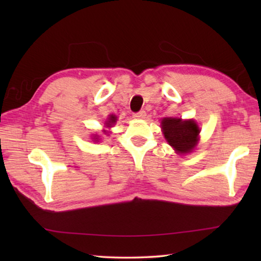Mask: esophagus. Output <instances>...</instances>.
Returning a JSON list of instances; mask_svg holds the SVG:
<instances>
[{
    "label": "esophagus",
    "mask_w": 261,
    "mask_h": 261,
    "mask_svg": "<svg viewBox=\"0 0 261 261\" xmlns=\"http://www.w3.org/2000/svg\"><path fill=\"white\" fill-rule=\"evenodd\" d=\"M145 116H146V112H145V110H140V112L134 114L135 118H144Z\"/></svg>",
    "instance_id": "1"
}]
</instances>
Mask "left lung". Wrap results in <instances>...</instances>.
I'll list each match as a JSON object with an SVG mask.
<instances>
[{
  "label": "left lung",
  "mask_w": 261,
  "mask_h": 261,
  "mask_svg": "<svg viewBox=\"0 0 261 261\" xmlns=\"http://www.w3.org/2000/svg\"><path fill=\"white\" fill-rule=\"evenodd\" d=\"M161 124L165 138L179 154L191 152L196 146L200 130L194 121L163 118Z\"/></svg>",
  "instance_id": "8db88e82"
}]
</instances>
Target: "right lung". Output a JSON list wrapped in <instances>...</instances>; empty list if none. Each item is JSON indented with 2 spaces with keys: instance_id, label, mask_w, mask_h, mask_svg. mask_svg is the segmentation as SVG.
Listing matches in <instances>:
<instances>
[{
  "instance_id": "right-lung-1",
  "label": "right lung",
  "mask_w": 261,
  "mask_h": 261,
  "mask_svg": "<svg viewBox=\"0 0 261 261\" xmlns=\"http://www.w3.org/2000/svg\"><path fill=\"white\" fill-rule=\"evenodd\" d=\"M115 122H116V117H115V116H110V117H109V121H108L107 123H106V124H107V125H112V124H114Z\"/></svg>"
}]
</instances>
